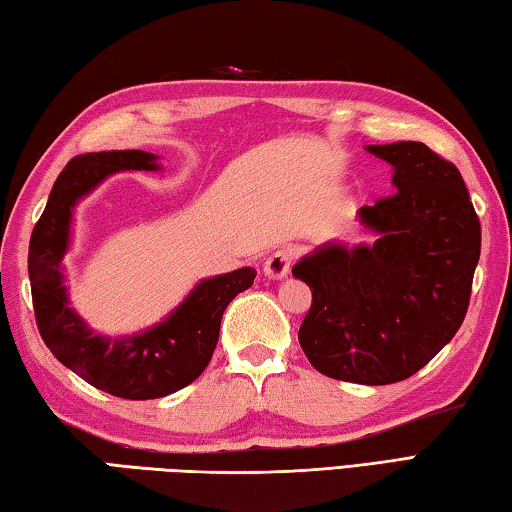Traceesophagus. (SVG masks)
I'll return each instance as SVG.
<instances>
[{"label": "esophagus", "instance_id": "34e87169", "mask_svg": "<svg viewBox=\"0 0 512 512\" xmlns=\"http://www.w3.org/2000/svg\"><path fill=\"white\" fill-rule=\"evenodd\" d=\"M289 267H292V252L281 247V249H276L274 254L267 256L263 272L267 278H274V281H278V278H285L289 274Z\"/></svg>", "mask_w": 512, "mask_h": 512}]
</instances>
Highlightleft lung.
Masks as SVG:
<instances>
[{
	"label": "left lung",
	"instance_id": "1",
	"mask_svg": "<svg viewBox=\"0 0 512 512\" xmlns=\"http://www.w3.org/2000/svg\"><path fill=\"white\" fill-rule=\"evenodd\" d=\"M394 194L359 209L372 245H323L294 265L312 289L298 343L339 381L388 385L435 359L464 323L481 225L466 182L423 142L368 144Z\"/></svg>",
	"mask_w": 512,
	"mask_h": 512
}]
</instances>
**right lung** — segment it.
I'll return each mask as SVG.
<instances>
[{
	"mask_svg": "<svg viewBox=\"0 0 512 512\" xmlns=\"http://www.w3.org/2000/svg\"><path fill=\"white\" fill-rule=\"evenodd\" d=\"M158 169V156L138 149L84 153L69 160L55 180L28 245L33 310L46 347L93 388L131 401L167 397L196 381L216 350L227 305L256 278L252 267L205 278L165 321L122 339L95 334L71 310L62 258L69 249L77 200L115 171Z\"/></svg>",
	"mask_w": 512,
	"mask_h": 512,
	"instance_id": "right-lung-1",
	"label": "right lung"
}]
</instances>
